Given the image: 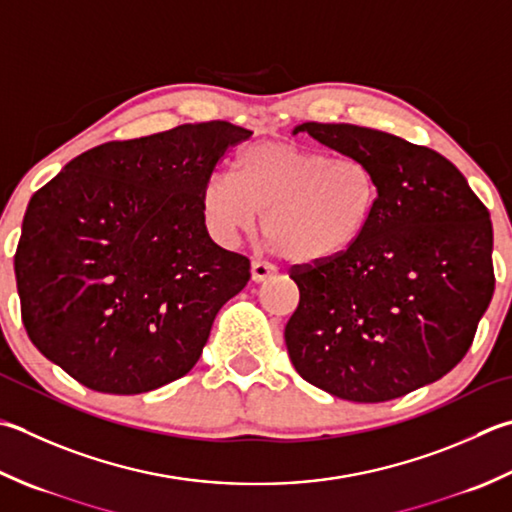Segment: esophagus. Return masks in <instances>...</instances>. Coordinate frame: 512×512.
Masks as SVG:
<instances>
[{
	"mask_svg": "<svg viewBox=\"0 0 512 512\" xmlns=\"http://www.w3.org/2000/svg\"><path fill=\"white\" fill-rule=\"evenodd\" d=\"M277 273V268L268 262H262V259H253V264H250V275H253V282H266Z\"/></svg>",
	"mask_w": 512,
	"mask_h": 512,
	"instance_id": "esophagus-1",
	"label": "esophagus"
}]
</instances>
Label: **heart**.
Returning <instances> with one entry per match:
<instances>
[{"label": "heart", "mask_w": 512, "mask_h": 512, "mask_svg": "<svg viewBox=\"0 0 512 512\" xmlns=\"http://www.w3.org/2000/svg\"><path fill=\"white\" fill-rule=\"evenodd\" d=\"M379 179L364 157H333L290 142H259L237 155L233 177L213 173L202 217L219 244L233 246L264 213L268 246L299 264L348 253L375 222Z\"/></svg>", "instance_id": "obj_1"}]
</instances>
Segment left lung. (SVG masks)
<instances>
[{"instance_id": "1", "label": "left lung", "mask_w": 512, "mask_h": 512, "mask_svg": "<svg viewBox=\"0 0 512 512\" xmlns=\"http://www.w3.org/2000/svg\"><path fill=\"white\" fill-rule=\"evenodd\" d=\"M379 179L375 222L348 253L295 266L284 339L295 370L339 399L377 404L442 379L493 299V224L444 155L384 130L295 126Z\"/></svg>"}]
</instances>
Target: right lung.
Instances as JSON below:
<instances>
[{"label":"right lung","instance_id":"1","mask_svg":"<svg viewBox=\"0 0 512 512\" xmlns=\"http://www.w3.org/2000/svg\"><path fill=\"white\" fill-rule=\"evenodd\" d=\"M250 130L184 124L77 155L30 197L15 253L30 342L90 390L139 395L197 364L250 262L210 239L202 188Z\"/></svg>","mask_w":512,"mask_h":512}]
</instances>
